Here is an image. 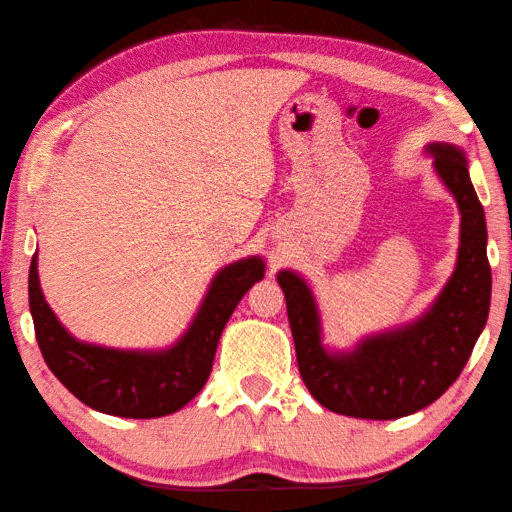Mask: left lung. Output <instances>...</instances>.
<instances>
[{
	"instance_id": "1",
	"label": "left lung",
	"mask_w": 512,
	"mask_h": 512,
	"mask_svg": "<svg viewBox=\"0 0 512 512\" xmlns=\"http://www.w3.org/2000/svg\"><path fill=\"white\" fill-rule=\"evenodd\" d=\"M425 152L457 201L461 232L454 273L423 315L403 327L371 333L349 351L329 349L309 282L295 271L277 273L304 385L336 414L392 421L423 410L459 378L486 327L492 291L488 230L466 152L450 143H430Z\"/></svg>"
}]
</instances>
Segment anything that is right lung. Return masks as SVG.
Instances as JSON below:
<instances>
[{
    "label": "right lung",
    "instance_id": "1",
    "mask_svg": "<svg viewBox=\"0 0 512 512\" xmlns=\"http://www.w3.org/2000/svg\"><path fill=\"white\" fill-rule=\"evenodd\" d=\"M264 271V259L257 255L221 268L188 329L172 347L114 349L82 342L62 327L44 300L35 253L29 271V304L37 345L55 378L91 410L123 418L174 414L206 385L221 331Z\"/></svg>",
    "mask_w": 512,
    "mask_h": 512
}]
</instances>
